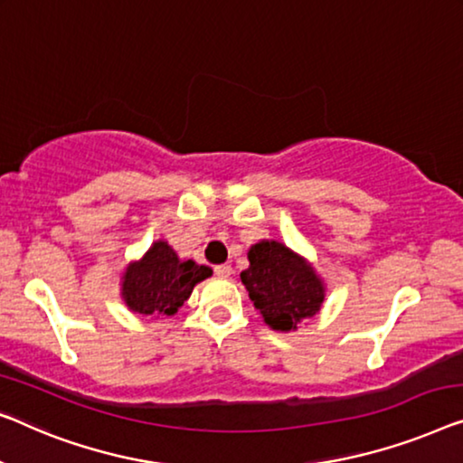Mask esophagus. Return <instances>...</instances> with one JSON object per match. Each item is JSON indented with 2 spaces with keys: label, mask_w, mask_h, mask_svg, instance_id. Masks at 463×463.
I'll return each instance as SVG.
<instances>
[{
  "label": "esophagus",
  "mask_w": 463,
  "mask_h": 463,
  "mask_svg": "<svg viewBox=\"0 0 463 463\" xmlns=\"http://www.w3.org/2000/svg\"><path fill=\"white\" fill-rule=\"evenodd\" d=\"M231 274H232L231 264H220V266H216V276H218V279H229Z\"/></svg>",
  "instance_id": "1"
}]
</instances>
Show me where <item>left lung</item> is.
<instances>
[{
	"label": "left lung",
	"instance_id": "obj_1",
	"mask_svg": "<svg viewBox=\"0 0 463 463\" xmlns=\"http://www.w3.org/2000/svg\"><path fill=\"white\" fill-rule=\"evenodd\" d=\"M247 260L250 268L241 272V282L272 330H298L320 312L326 282L303 255L276 239H261L250 247Z\"/></svg>",
	"mask_w": 463,
	"mask_h": 463
}]
</instances>
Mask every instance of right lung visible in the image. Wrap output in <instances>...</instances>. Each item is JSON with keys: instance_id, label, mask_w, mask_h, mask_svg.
<instances>
[{"instance_id": "1", "label": "right lung", "mask_w": 463, "mask_h": 463, "mask_svg": "<svg viewBox=\"0 0 463 463\" xmlns=\"http://www.w3.org/2000/svg\"><path fill=\"white\" fill-rule=\"evenodd\" d=\"M212 276V268L178 258L168 241H154L139 260L127 264L120 276V298L133 314L175 316L193 288Z\"/></svg>"}]
</instances>
